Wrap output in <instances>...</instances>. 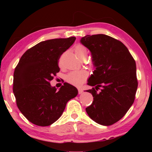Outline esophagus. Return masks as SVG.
<instances>
[{
  "label": "esophagus",
  "instance_id": "esophagus-1",
  "mask_svg": "<svg viewBox=\"0 0 152 152\" xmlns=\"http://www.w3.org/2000/svg\"><path fill=\"white\" fill-rule=\"evenodd\" d=\"M83 93V91H82V89H81V88H79L78 89V93L79 94H82V93Z\"/></svg>",
  "mask_w": 152,
  "mask_h": 152
}]
</instances>
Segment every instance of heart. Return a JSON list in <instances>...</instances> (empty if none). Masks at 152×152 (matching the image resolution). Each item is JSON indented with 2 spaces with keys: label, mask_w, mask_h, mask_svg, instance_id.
Here are the masks:
<instances>
[{
  "label": "heart",
  "mask_w": 152,
  "mask_h": 152,
  "mask_svg": "<svg viewBox=\"0 0 152 152\" xmlns=\"http://www.w3.org/2000/svg\"><path fill=\"white\" fill-rule=\"evenodd\" d=\"M75 51L78 57H82L83 55H87L86 49L83 45H77L75 48ZM87 77H88V74L86 71L77 70V71H72L68 73L66 77V80L70 84L80 86L86 81Z\"/></svg>",
  "instance_id": "obj_1"
}]
</instances>
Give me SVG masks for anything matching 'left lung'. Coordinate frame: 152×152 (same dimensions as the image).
I'll use <instances>...</instances> for the list:
<instances>
[{
	"label": "left lung",
	"instance_id": "8db88e82",
	"mask_svg": "<svg viewBox=\"0 0 152 152\" xmlns=\"http://www.w3.org/2000/svg\"><path fill=\"white\" fill-rule=\"evenodd\" d=\"M80 43L90 50L95 68L87 83L95 88L86 91L92 94L93 102L86 111L97 124L111 125L134 102L138 88L136 61L121 41L107 35H86Z\"/></svg>",
	"mask_w": 152,
	"mask_h": 152
}]
</instances>
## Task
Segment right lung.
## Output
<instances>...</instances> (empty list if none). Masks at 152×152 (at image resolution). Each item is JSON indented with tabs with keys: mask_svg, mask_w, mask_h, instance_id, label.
Returning a JSON list of instances; mask_svg holds the SVG:
<instances>
[{
	"mask_svg": "<svg viewBox=\"0 0 152 152\" xmlns=\"http://www.w3.org/2000/svg\"><path fill=\"white\" fill-rule=\"evenodd\" d=\"M74 37L41 41L25 53L14 70L13 92L23 115L38 126H49L63 113L78 91L65 82L57 91L50 82L59 72L58 61L75 41Z\"/></svg>",
	"mask_w": 152,
	"mask_h": 152,
	"instance_id": "add662e5",
	"label": "right lung"
}]
</instances>
